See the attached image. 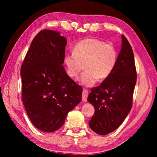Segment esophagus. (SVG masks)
Wrapping results in <instances>:
<instances>
[{
    "instance_id": "34e87169",
    "label": "esophagus",
    "mask_w": 157,
    "mask_h": 157,
    "mask_svg": "<svg viewBox=\"0 0 157 157\" xmlns=\"http://www.w3.org/2000/svg\"><path fill=\"white\" fill-rule=\"evenodd\" d=\"M89 93L88 91L86 89H84L83 91H82V102H86L87 100V97H88Z\"/></svg>"
}]
</instances>
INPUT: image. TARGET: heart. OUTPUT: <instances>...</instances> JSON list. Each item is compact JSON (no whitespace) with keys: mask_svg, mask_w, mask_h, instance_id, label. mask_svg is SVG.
<instances>
[{"mask_svg":"<svg viewBox=\"0 0 157 157\" xmlns=\"http://www.w3.org/2000/svg\"><path fill=\"white\" fill-rule=\"evenodd\" d=\"M118 61V51L113 44L95 38H86L78 42L73 52L63 59L66 73L71 78H78L84 68L79 82L85 86H91L98 79L104 80L110 76Z\"/></svg>","mask_w":157,"mask_h":157,"instance_id":"heart-1","label":"heart"}]
</instances>
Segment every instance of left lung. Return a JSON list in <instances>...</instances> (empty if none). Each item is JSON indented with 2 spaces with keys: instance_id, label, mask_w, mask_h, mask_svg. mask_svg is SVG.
I'll list each match as a JSON object with an SVG mask.
<instances>
[{
  "instance_id": "left-lung-1",
  "label": "left lung",
  "mask_w": 157,
  "mask_h": 157,
  "mask_svg": "<svg viewBox=\"0 0 157 157\" xmlns=\"http://www.w3.org/2000/svg\"><path fill=\"white\" fill-rule=\"evenodd\" d=\"M136 83L134 52L124 35L115 68L99 86L91 89L87 100L95 108L89 122L93 131L100 135L113 132L121 125L132 107Z\"/></svg>"
}]
</instances>
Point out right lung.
Listing matches in <instances>:
<instances>
[{
    "mask_svg": "<svg viewBox=\"0 0 157 157\" xmlns=\"http://www.w3.org/2000/svg\"><path fill=\"white\" fill-rule=\"evenodd\" d=\"M66 44L59 32L41 30L32 41L21 66L25 111L34 125L45 132L59 129L68 113L82 100V88L62 66Z\"/></svg>",
    "mask_w": 157,
    "mask_h": 157,
    "instance_id": "right-lung-1",
    "label": "right lung"
}]
</instances>
